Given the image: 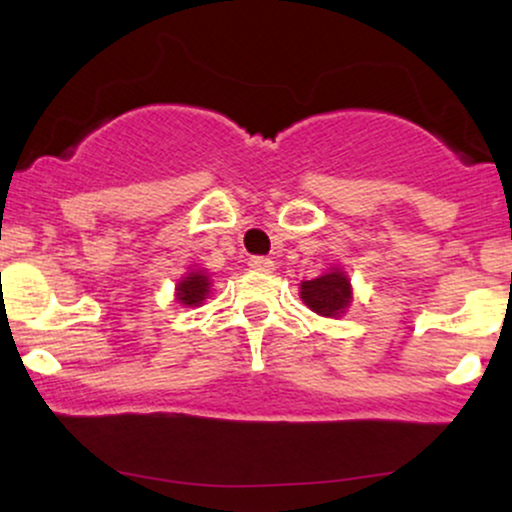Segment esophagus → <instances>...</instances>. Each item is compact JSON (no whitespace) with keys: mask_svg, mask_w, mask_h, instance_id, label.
I'll return each mask as SVG.
<instances>
[{"mask_svg":"<svg viewBox=\"0 0 512 512\" xmlns=\"http://www.w3.org/2000/svg\"><path fill=\"white\" fill-rule=\"evenodd\" d=\"M250 269H255V272H274V262L269 260V257H250Z\"/></svg>","mask_w":512,"mask_h":512,"instance_id":"1","label":"esophagus"}]
</instances>
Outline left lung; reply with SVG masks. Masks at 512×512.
<instances>
[{
  "label": "left lung",
  "instance_id": "1",
  "mask_svg": "<svg viewBox=\"0 0 512 512\" xmlns=\"http://www.w3.org/2000/svg\"><path fill=\"white\" fill-rule=\"evenodd\" d=\"M301 301L322 317H342L354 301L349 274L339 264L310 281H301Z\"/></svg>",
  "mask_w": 512,
  "mask_h": 512
}]
</instances>
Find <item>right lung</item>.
Segmentation results:
<instances>
[{
  "label": "right lung",
  "mask_w": 512,
  "mask_h": 512,
  "mask_svg": "<svg viewBox=\"0 0 512 512\" xmlns=\"http://www.w3.org/2000/svg\"><path fill=\"white\" fill-rule=\"evenodd\" d=\"M211 293V276L207 269H192L175 284V301L185 308H199Z\"/></svg>",
  "instance_id": "right-lung-1"
}]
</instances>
